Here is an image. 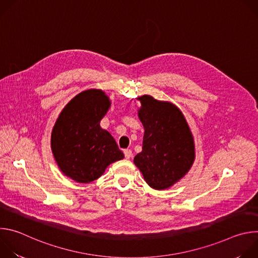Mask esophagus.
<instances>
[{
    "label": "esophagus",
    "mask_w": 258,
    "mask_h": 258,
    "mask_svg": "<svg viewBox=\"0 0 258 258\" xmlns=\"http://www.w3.org/2000/svg\"><path fill=\"white\" fill-rule=\"evenodd\" d=\"M123 153H124V156H125L126 159H130V158L132 157V155H133V152H132V150H130V149H125V150L123 151Z\"/></svg>",
    "instance_id": "1"
}]
</instances>
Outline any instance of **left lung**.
<instances>
[{
    "mask_svg": "<svg viewBox=\"0 0 258 258\" xmlns=\"http://www.w3.org/2000/svg\"><path fill=\"white\" fill-rule=\"evenodd\" d=\"M139 118L144 126L142 152L134 163L144 179L155 190L174 185L190 170L195 160V145L188 122L180 110L152 96L139 97Z\"/></svg>",
    "mask_w": 258,
    "mask_h": 258,
    "instance_id": "left-lung-1",
    "label": "left lung"
}]
</instances>
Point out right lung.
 <instances>
[{"instance_id":"add662e5","label":"right lung","mask_w":258,"mask_h":258,"mask_svg":"<svg viewBox=\"0 0 258 258\" xmlns=\"http://www.w3.org/2000/svg\"><path fill=\"white\" fill-rule=\"evenodd\" d=\"M111 105L101 90L84 91L59 114L51 135V148L60 170L78 182L99 178L108 165L124 155L101 119Z\"/></svg>"}]
</instances>
